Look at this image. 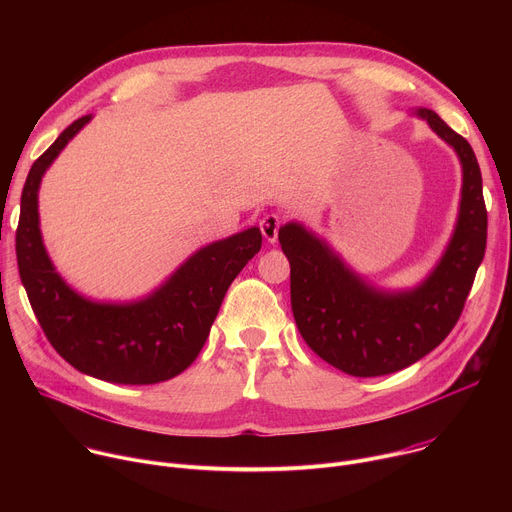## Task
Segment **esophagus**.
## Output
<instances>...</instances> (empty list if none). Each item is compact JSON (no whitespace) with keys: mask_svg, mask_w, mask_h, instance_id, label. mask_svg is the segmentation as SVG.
Here are the masks:
<instances>
[{"mask_svg":"<svg viewBox=\"0 0 512 512\" xmlns=\"http://www.w3.org/2000/svg\"><path fill=\"white\" fill-rule=\"evenodd\" d=\"M279 227H281V216H279V214H275V212L265 214V216L261 218V221H259L261 235H263V237H265V241H269V243H275V241H277Z\"/></svg>","mask_w":512,"mask_h":512,"instance_id":"1","label":"esophagus"}]
</instances>
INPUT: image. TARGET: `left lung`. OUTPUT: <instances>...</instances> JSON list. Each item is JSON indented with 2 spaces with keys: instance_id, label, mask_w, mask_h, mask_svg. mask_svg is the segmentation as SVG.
Returning a JSON list of instances; mask_svg holds the SVG:
<instances>
[{
  "instance_id": "8db88e82",
  "label": "left lung",
  "mask_w": 512,
  "mask_h": 512,
  "mask_svg": "<svg viewBox=\"0 0 512 512\" xmlns=\"http://www.w3.org/2000/svg\"><path fill=\"white\" fill-rule=\"evenodd\" d=\"M456 150L462 200L450 245L427 275L407 291H381L350 271L332 249L298 223L279 229L289 259L291 310L306 344L352 377H381L417 362L456 326L486 251L482 174L470 143L431 109L415 111Z\"/></svg>"
}]
</instances>
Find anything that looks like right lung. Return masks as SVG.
Instances as JSON below:
<instances>
[{
	"label": "right lung",
	"instance_id": "add662e5",
	"mask_svg": "<svg viewBox=\"0 0 512 512\" xmlns=\"http://www.w3.org/2000/svg\"><path fill=\"white\" fill-rule=\"evenodd\" d=\"M89 121L85 115L70 123L30 168L16 231L20 277L46 338L77 371L119 385L162 383L186 371L202 350L229 285L261 249V231L251 227L202 247L145 300L99 304L79 296L44 249L38 188Z\"/></svg>",
	"mask_w": 512,
	"mask_h": 512
}]
</instances>
